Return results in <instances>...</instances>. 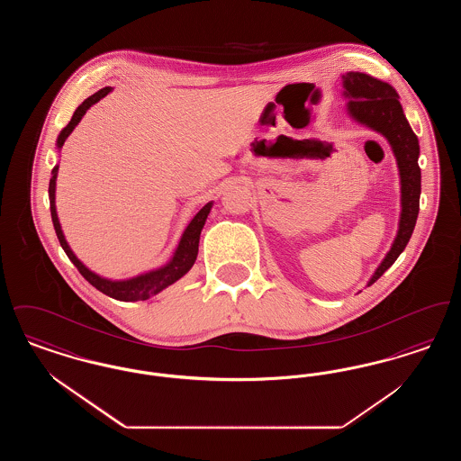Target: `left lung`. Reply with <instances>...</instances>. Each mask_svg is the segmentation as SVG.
<instances>
[{"mask_svg": "<svg viewBox=\"0 0 461 461\" xmlns=\"http://www.w3.org/2000/svg\"><path fill=\"white\" fill-rule=\"evenodd\" d=\"M344 88L349 98L352 117L368 128H373L375 131L382 132L389 140L401 173L402 211L399 231L389 254L376 267L372 280L368 282V285H372L395 263L415 230L421 190V173L418 166L420 145L417 134L410 128L404 117L399 104V95L391 85L363 72H348L344 76Z\"/></svg>", "mask_w": 461, "mask_h": 461, "instance_id": "1", "label": "left lung"}]
</instances>
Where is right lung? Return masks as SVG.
Instances as JSON below:
<instances>
[{
  "label": "right lung",
  "mask_w": 461,
  "mask_h": 461,
  "mask_svg": "<svg viewBox=\"0 0 461 461\" xmlns=\"http://www.w3.org/2000/svg\"><path fill=\"white\" fill-rule=\"evenodd\" d=\"M110 86L107 88H102L100 91H96L95 95H91L89 98H86L77 110L74 112L70 122L67 124V128H64V131L60 132L59 136V141L57 145L62 149V145L66 143L67 136L72 132V130L77 126V122L83 119V115L86 113V110L95 105L100 98H104L105 95H109ZM57 171H59V166L53 167L51 171V177H50V188H48V194H50V211H51V221H53V226H55V233L59 237V241L62 245V249L66 250L67 258L72 261V264L77 267V271L88 280L91 285L95 286L96 290H100L102 294L109 295L112 299H117V301H126V303H132V301H147L150 299L155 294H158L160 290H164L166 286L173 285L175 282H177L183 275H186L190 271V267L195 263L198 254V240H200V231L205 224L207 220V214L212 207V202L205 203L200 211L197 212V216L192 220V222L188 224V228L185 230L181 241H179V247L176 250L175 258L173 261L152 271V273H147V275H141V276H136L131 280H126V282H110L105 278H100L98 275L91 273L88 267L85 264L81 263L70 250V247L67 245L66 239H64V233H62V228H60V222L57 218V211H55V181H57Z\"/></svg>",
  "instance_id": "1"
}]
</instances>
